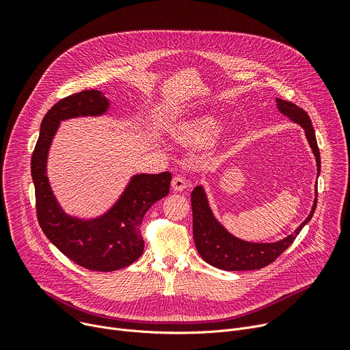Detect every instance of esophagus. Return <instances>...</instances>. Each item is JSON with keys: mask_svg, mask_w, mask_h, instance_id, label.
<instances>
[{"mask_svg": "<svg viewBox=\"0 0 350 350\" xmlns=\"http://www.w3.org/2000/svg\"><path fill=\"white\" fill-rule=\"evenodd\" d=\"M172 187L174 190H177V191H183V190H186L189 187V181H187V178L185 176L177 174L172 180Z\"/></svg>", "mask_w": 350, "mask_h": 350, "instance_id": "esophagus-1", "label": "esophagus"}]
</instances>
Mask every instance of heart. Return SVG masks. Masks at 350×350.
<instances>
[{"instance_id": "1", "label": "heart", "mask_w": 350, "mask_h": 350, "mask_svg": "<svg viewBox=\"0 0 350 350\" xmlns=\"http://www.w3.org/2000/svg\"><path fill=\"white\" fill-rule=\"evenodd\" d=\"M221 131V120L217 116L200 118L183 124L177 132V140L191 147H204L210 144Z\"/></svg>"}]
</instances>
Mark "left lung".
Masks as SVG:
<instances>
[{
	"label": "left lung",
	"instance_id": "left-lung-1",
	"mask_svg": "<svg viewBox=\"0 0 350 350\" xmlns=\"http://www.w3.org/2000/svg\"><path fill=\"white\" fill-rule=\"evenodd\" d=\"M277 106L284 115L291 118L293 122L299 123L305 129L306 139L312 147L317 157L318 174L321 173V154L317 143V136L314 126H312L309 115L304 109L298 107L295 103L277 99ZM318 203V191L317 198L312 206L310 214L306 217L305 221L295 230V232L284 238L282 241L272 244H254L241 241L238 238L228 234L224 227L217 223L214 218L204 190L200 186L196 187L191 193V208H193V237L194 244L206 262L210 265L224 269V271H251L261 269L272 264L278 256L295 241L297 235L301 232L304 226L309 221L315 213Z\"/></svg>",
	"mask_w": 350,
	"mask_h": 350
}]
</instances>
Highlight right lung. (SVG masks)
<instances>
[{"instance_id": "obj_1", "label": "right lung", "mask_w": 350, "mask_h": 350, "mask_svg": "<svg viewBox=\"0 0 350 350\" xmlns=\"http://www.w3.org/2000/svg\"><path fill=\"white\" fill-rule=\"evenodd\" d=\"M107 99L99 90H82L55 103L41 123L31 157L36 218L49 241L70 261L90 271L110 272L133 264L143 254L140 226L146 211L170 191L172 174L135 176L116 206L92 221L64 214L55 200L45 173L46 154L59 122L106 112Z\"/></svg>"}]
</instances>
